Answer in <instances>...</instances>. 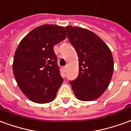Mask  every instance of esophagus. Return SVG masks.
<instances>
[{
    "mask_svg": "<svg viewBox=\"0 0 131 131\" xmlns=\"http://www.w3.org/2000/svg\"><path fill=\"white\" fill-rule=\"evenodd\" d=\"M67 66H65V67H63V71H67Z\"/></svg>",
    "mask_w": 131,
    "mask_h": 131,
    "instance_id": "1",
    "label": "esophagus"
}]
</instances>
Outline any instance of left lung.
Wrapping results in <instances>:
<instances>
[{
	"instance_id": "left-lung-1",
	"label": "left lung",
	"mask_w": 131,
	"mask_h": 131,
	"mask_svg": "<svg viewBox=\"0 0 131 131\" xmlns=\"http://www.w3.org/2000/svg\"><path fill=\"white\" fill-rule=\"evenodd\" d=\"M67 38L79 56V73L69 81L77 98L92 101L101 96L110 84L114 71L111 50L100 38L81 27H65Z\"/></svg>"
}]
</instances>
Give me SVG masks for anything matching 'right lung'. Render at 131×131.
I'll list each match as a JSON object with an SVG mask.
<instances>
[{"label":"right lung","instance_id":"obj_1","mask_svg":"<svg viewBox=\"0 0 131 131\" xmlns=\"http://www.w3.org/2000/svg\"><path fill=\"white\" fill-rule=\"evenodd\" d=\"M64 28L45 24L21 40L13 61V74L20 90L30 100L48 103L63 82L54 46L65 39Z\"/></svg>","mask_w":131,"mask_h":131}]
</instances>
